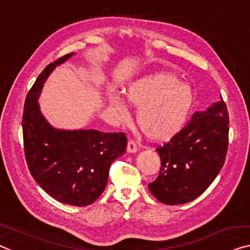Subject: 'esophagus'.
Masks as SVG:
<instances>
[{
    "mask_svg": "<svg viewBox=\"0 0 250 250\" xmlns=\"http://www.w3.org/2000/svg\"><path fill=\"white\" fill-rule=\"evenodd\" d=\"M126 151L130 152V154H133V152L138 151V146L137 144L133 140L128 141V146H126Z\"/></svg>",
    "mask_w": 250,
    "mask_h": 250,
    "instance_id": "obj_1",
    "label": "esophagus"
}]
</instances>
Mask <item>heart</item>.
Instances as JSON below:
<instances>
[{"instance_id": "b5f03b06", "label": "heart", "mask_w": 250, "mask_h": 250, "mask_svg": "<svg viewBox=\"0 0 250 250\" xmlns=\"http://www.w3.org/2000/svg\"><path fill=\"white\" fill-rule=\"evenodd\" d=\"M125 98L137 107L136 122L148 139L165 141L184 128L192 112L194 94L192 87L168 72H155L126 85ZM107 103L120 117L128 106L120 93L107 94Z\"/></svg>"}]
</instances>
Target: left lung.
Here are the masks:
<instances>
[{"label":"left lung","mask_w":250,"mask_h":250,"mask_svg":"<svg viewBox=\"0 0 250 250\" xmlns=\"http://www.w3.org/2000/svg\"><path fill=\"white\" fill-rule=\"evenodd\" d=\"M229 117L223 100L195 112L169 143L156 149L162 167L149 191L167 206L199 197L215 180L228 149Z\"/></svg>","instance_id":"obj_1"}]
</instances>
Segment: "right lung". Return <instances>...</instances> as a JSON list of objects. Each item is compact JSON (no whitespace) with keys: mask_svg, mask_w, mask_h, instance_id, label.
Instances as JSON below:
<instances>
[{"mask_svg":"<svg viewBox=\"0 0 250 250\" xmlns=\"http://www.w3.org/2000/svg\"><path fill=\"white\" fill-rule=\"evenodd\" d=\"M73 55L51 62L37 78L25 99L22 130L29 170L40 188L58 202L85 207L102 194L111 164L128 141L122 132L55 128L43 117L38 100L44 82Z\"/></svg>","mask_w":250,"mask_h":250,"instance_id":"right-lung-1","label":"right lung"}]
</instances>
